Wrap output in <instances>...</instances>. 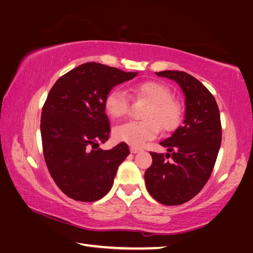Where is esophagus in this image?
I'll return each instance as SVG.
<instances>
[{
    "label": "esophagus",
    "mask_w": 253,
    "mask_h": 253,
    "mask_svg": "<svg viewBox=\"0 0 253 253\" xmlns=\"http://www.w3.org/2000/svg\"><path fill=\"white\" fill-rule=\"evenodd\" d=\"M130 151H131V153H133V154H135V153H138V152H140L141 150L139 149V148H135V147H131L130 148Z\"/></svg>",
    "instance_id": "1"
}]
</instances>
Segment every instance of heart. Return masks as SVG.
<instances>
[{
    "label": "heart",
    "mask_w": 253,
    "mask_h": 253,
    "mask_svg": "<svg viewBox=\"0 0 253 253\" xmlns=\"http://www.w3.org/2000/svg\"><path fill=\"white\" fill-rule=\"evenodd\" d=\"M129 91L132 95L147 100L150 105L143 113L145 121H130L115 127L113 136L119 142L141 147L148 140L156 138L159 126L163 131H171L178 126L182 108L178 101L172 99V92L165 84L147 81L135 84ZM104 109L111 118H121L129 109V96L120 88H113L105 96Z\"/></svg>",
    "instance_id": "heart-1"
}]
</instances>
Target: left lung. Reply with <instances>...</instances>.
Masks as SVG:
<instances>
[{"label":"left lung","mask_w":253,"mask_h":253,"mask_svg":"<svg viewBox=\"0 0 253 253\" xmlns=\"http://www.w3.org/2000/svg\"><path fill=\"white\" fill-rule=\"evenodd\" d=\"M156 74L179 84L185 96V114L182 126L160 142L170 153L165 157L151 152L152 165L144 180L158 202L179 206L196 197L212 173L222 139L220 112L214 96L192 75L182 71Z\"/></svg>","instance_id":"8db88e82"}]
</instances>
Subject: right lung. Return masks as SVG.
Here are the masks:
<instances>
[{"mask_svg": "<svg viewBox=\"0 0 253 253\" xmlns=\"http://www.w3.org/2000/svg\"><path fill=\"white\" fill-rule=\"evenodd\" d=\"M136 74L88 62L61 77L48 92L40 126L44 159L57 187L73 200L103 198L130 154L124 142L111 150L99 145L109 140L111 131L106 94Z\"/></svg>", "mask_w": 253, "mask_h": 253, "instance_id": "1", "label": "right lung"}]
</instances>
